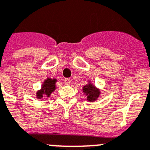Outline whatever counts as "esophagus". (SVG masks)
<instances>
[{
    "instance_id": "obj_1",
    "label": "esophagus",
    "mask_w": 150,
    "mask_h": 150,
    "mask_svg": "<svg viewBox=\"0 0 150 150\" xmlns=\"http://www.w3.org/2000/svg\"><path fill=\"white\" fill-rule=\"evenodd\" d=\"M70 82H71V80L69 78H66L65 80H64V83H65L66 85L70 84Z\"/></svg>"
}]
</instances>
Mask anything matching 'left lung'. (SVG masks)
Returning <instances> with one entry per match:
<instances>
[{
    "label": "left lung",
    "instance_id": "obj_1",
    "mask_svg": "<svg viewBox=\"0 0 150 150\" xmlns=\"http://www.w3.org/2000/svg\"><path fill=\"white\" fill-rule=\"evenodd\" d=\"M83 93L87 97V100L89 102H94L100 95V91L95 85L92 83L91 81H87V83L82 88Z\"/></svg>",
    "mask_w": 150,
    "mask_h": 150
}]
</instances>
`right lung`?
<instances>
[{
  "mask_svg": "<svg viewBox=\"0 0 150 150\" xmlns=\"http://www.w3.org/2000/svg\"><path fill=\"white\" fill-rule=\"evenodd\" d=\"M56 82L57 80L56 78H50L47 77L45 81H43L42 84L41 89L36 91V98L41 99L42 98H50L51 94L56 89ZM45 99V98H43Z\"/></svg>",
  "mask_w": 150,
  "mask_h": 150,
  "instance_id": "add662e5",
  "label": "right lung"
}]
</instances>
